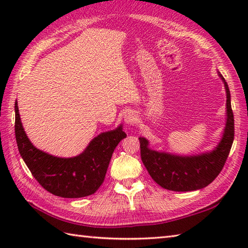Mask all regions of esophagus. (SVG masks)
Instances as JSON below:
<instances>
[{"instance_id": "obj_1", "label": "esophagus", "mask_w": 248, "mask_h": 248, "mask_svg": "<svg viewBox=\"0 0 248 248\" xmlns=\"http://www.w3.org/2000/svg\"><path fill=\"white\" fill-rule=\"evenodd\" d=\"M124 123L130 125H133L136 121H138V116L132 110H128V112H125V114L124 115Z\"/></svg>"}]
</instances>
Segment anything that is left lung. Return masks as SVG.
Returning a JSON list of instances; mask_svg holds the SVG:
<instances>
[{
  "label": "left lung",
  "instance_id": "obj_1",
  "mask_svg": "<svg viewBox=\"0 0 248 248\" xmlns=\"http://www.w3.org/2000/svg\"><path fill=\"white\" fill-rule=\"evenodd\" d=\"M226 91V124L223 136L211 151L193 155H179L151 149L149 141L140 138V156L151 178L163 188L189 192L209 186L223 170L234 138V119L227 82L218 72Z\"/></svg>",
  "mask_w": 248,
  "mask_h": 248
}]
</instances>
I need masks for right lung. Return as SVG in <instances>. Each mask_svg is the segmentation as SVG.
I'll return each instance as SVG.
<instances>
[{"label": "right lung", "instance_id": "right-lung-1", "mask_svg": "<svg viewBox=\"0 0 248 248\" xmlns=\"http://www.w3.org/2000/svg\"><path fill=\"white\" fill-rule=\"evenodd\" d=\"M15 133L20 155L31 175L46 191L64 198H81L93 194L104 181L113 152L127 138L123 124L93 138L82 154L60 157L46 154L31 143L15 102Z\"/></svg>", "mask_w": 248, "mask_h": 248}]
</instances>
